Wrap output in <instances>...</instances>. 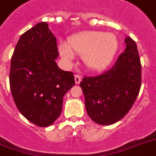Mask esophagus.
Listing matches in <instances>:
<instances>
[{"label":"esophagus","mask_w":156,"mask_h":156,"mask_svg":"<svg viewBox=\"0 0 156 156\" xmlns=\"http://www.w3.org/2000/svg\"><path fill=\"white\" fill-rule=\"evenodd\" d=\"M74 79H75L76 84H79L81 80H82V77H81L79 74H75V75H74Z\"/></svg>","instance_id":"esophagus-1"}]
</instances>
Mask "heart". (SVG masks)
<instances>
[{"mask_svg": "<svg viewBox=\"0 0 156 156\" xmlns=\"http://www.w3.org/2000/svg\"><path fill=\"white\" fill-rule=\"evenodd\" d=\"M118 47L116 37L112 33L84 31L69 40L67 47L62 46L64 57L73 58V54L83 56L84 63L92 70H101L112 61Z\"/></svg>", "mask_w": 156, "mask_h": 156, "instance_id": "1", "label": "heart"}]
</instances>
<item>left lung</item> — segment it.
<instances>
[{
  "instance_id": "left-lung-1",
  "label": "left lung",
  "mask_w": 156,
  "mask_h": 156,
  "mask_svg": "<svg viewBox=\"0 0 156 156\" xmlns=\"http://www.w3.org/2000/svg\"><path fill=\"white\" fill-rule=\"evenodd\" d=\"M125 42V52L111 69L97 76H84L80 83L87 112L99 125L108 126L123 118L140 90L142 66L138 48L130 37Z\"/></svg>"
}]
</instances>
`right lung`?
I'll list each match as a JSON object with an SVG mask.
<instances>
[{"label": "right lung", "mask_w": 156, "mask_h": 156, "mask_svg": "<svg viewBox=\"0 0 156 156\" xmlns=\"http://www.w3.org/2000/svg\"><path fill=\"white\" fill-rule=\"evenodd\" d=\"M56 39L47 23H39L21 35L11 58L9 87L22 115L47 127L62 112L63 97L75 84L73 73L56 65Z\"/></svg>", "instance_id": "right-lung-1"}]
</instances>
